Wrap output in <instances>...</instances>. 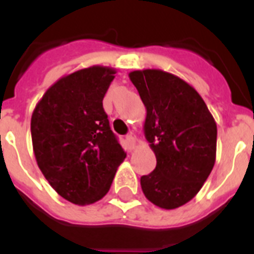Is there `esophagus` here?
I'll list each match as a JSON object with an SVG mask.
<instances>
[{
	"instance_id": "34e87169",
	"label": "esophagus",
	"mask_w": 254,
	"mask_h": 254,
	"mask_svg": "<svg viewBox=\"0 0 254 254\" xmlns=\"http://www.w3.org/2000/svg\"><path fill=\"white\" fill-rule=\"evenodd\" d=\"M127 147L130 149V150H133L135 147V138L133 137L131 134L127 135Z\"/></svg>"
}]
</instances>
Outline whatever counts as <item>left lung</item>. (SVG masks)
<instances>
[{"mask_svg": "<svg viewBox=\"0 0 254 254\" xmlns=\"http://www.w3.org/2000/svg\"><path fill=\"white\" fill-rule=\"evenodd\" d=\"M146 108L143 131L157 166L141 177L145 196L161 208L186 204L207 181L216 159L217 127L189 83L162 69L129 73Z\"/></svg>", "mask_w": 254, "mask_h": 254, "instance_id": "obj_1", "label": "left lung"}]
</instances>
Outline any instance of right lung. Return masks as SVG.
<instances>
[{"label":"right lung","mask_w":254,"mask_h":254,"mask_svg":"<svg viewBox=\"0 0 254 254\" xmlns=\"http://www.w3.org/2000/svg\"><path fill=\"white\" fill-rule=\"evenodd\" d=\"M115 73L111 67L92 65L61 77L31 116L38 167L73 204H92L105 196L127 157L103 108Z\"/></svg>","instance_id":"obj_1"}]
</instances>
